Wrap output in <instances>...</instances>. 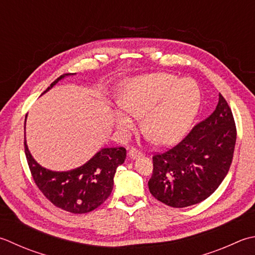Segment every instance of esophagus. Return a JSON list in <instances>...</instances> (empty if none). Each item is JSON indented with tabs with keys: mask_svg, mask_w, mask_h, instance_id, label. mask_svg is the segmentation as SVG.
<instances>
[{
	"mask_svg": "<svg viewBox=\"0 0 255 255\" xmlns=\"http://www.w3.org/2000/svg\"><path fill=\"white\" fill-rule=\"evenodd\" d=\"M128 156H129V158L132 159V160H134V159L141 157L142 156V152L137 150L136 148H131L130 150H129V152H128Z\"/></svg>",
	"mask_w": 255,
	"mask_h": 255,
	"instance_id": "obj_1",
	"label": "esophagus"
}]
</instances>
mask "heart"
<instances>
[{"label":"heart","mask_w":255,"mask_h":255,"mask_svg":"<svg viewBox=\"0 0 255 255\" xmlns=\"http://www.w3.org/2000/svg\"><path fill=\"white\" fill-rule=\"evenodd\" d=\"M118 103L123 111L114 112L115 125L123 134L134 127V117L154 142L172 144L186 136L196 119L201 93L190 78L158 73L129 79L124 84Z\"/></svg>","instance_id":"obj_1"}]
</instances>
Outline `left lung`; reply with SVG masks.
Returning <instances> with one entry per match:
<instances>
[{"instance_id":"8db88e82","label":"left lung","mask_w":255,"mask_h":255,"mask_svg":"<svg viewBox=\"0 0 255 255\" xmlns=\"http://www.w3.org/2000/svg\"><path fill=\"white\" fill-rule=\"evenodd\" d=\"M237 129L226 99L198 124L177 146L152 157L149 191L172 208H186L206 200L220 186L230 169Z\"/></svg>"}]
</instances>
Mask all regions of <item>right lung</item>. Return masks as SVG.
I'll use <instances>...</instances> for the list:
<instances>
[{"label":"right lung","instance_id":"obj_1","mask_svg":"<svg viewBox=\"0 0 255 255\" xmlns=\"http://www.w3.org/2000/svg\"><path fill=\"white\" fill-rule=\"evenodd\" d=\"M73 75L75 74H63L43 94ZM24 146L29 170L39 190L54 206L72 213L91 212L106 201L113 191L117 168L126 159L124 147L103 148L81 167L67 171H54L35 160L28 150L26 138H24Z\"/></svg>","mask_w":255,"mask_h":255}]
</instances>
